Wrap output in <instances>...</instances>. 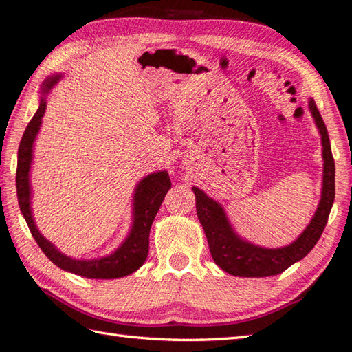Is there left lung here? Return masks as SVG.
<instances>
[{"instance_id":"8db88e82","label":"left lung","mask_w":352,"mask_h":352,"mask_svg":"<svg viewBox=\"0 0 352 352\" xmlns=\"http://www.w3.org/2000/svg\"><path fill=\"white\" fill-rule=\"evenodd\" d=\"M309 111H311L316 126L322 135V197L318 210H316L307 229L290 245L280 247V249H265V247L254 245L243 239L232 229L221 204L213 201L201 189L192 188L197 201V215L204 229L206 238H208L212 258L226 273L241 278L274 276V274L282 273L294 263L305 258L313 250V247L318 244L334 203L336 164L327 126L313 99H309Z\"/></svg>"}]
</instances>
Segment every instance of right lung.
I'll use <instances>...</instances> for the list:
<instances>
[{"instance_id": "1", "label": "right lung", "mask_w": 352, "mask_h": 352, "mask_svg": "<svg viewBox=\"0 0 352 352\" xmlns=\"http://www.w3.org/2000/svg\"><path fill=\"white\" fill-rule=\"evenodd\" d=\"M62 78V74H53L45 79L43 85V93H48L52 87ZM47 102L45 98H41L38 111L34 113L33 119L27 125L23 139L18 149V168H16V194L18 203L25 223L29 226L32 236L36 241L41 250L45 253V256L52 261L54 265L65 272H70L79 276L89 279H116L123 278L134 273L143 265L144 259L148 258L149 252V230L153 226L154 218L164 199V195L170 189V178L166 170L154 172L144 177L137 184L134 190V203H133V227L128 238L123 241L122 245L108 254L105 258L99 259H73L65 256L54 247L50 241H47L41 235L30 208V164L33 158V142L36 139V134L43 122V116L45 113Z\"/></svg>"}]
</instances>
